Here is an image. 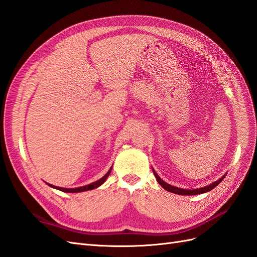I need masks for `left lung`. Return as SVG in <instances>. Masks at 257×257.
<instances>
[{
  "label": "left lung",
  "mask_w": 257,
  "mask_h": 257,
  "mask_svg": "<svg viewBox=\"0 0 257 257\" xmlns=\"http://www.w3.org/2000/svg\"><path fill=\"white\" fill-rule=\"evenodd\" d=\"M152 172H153L155 178H157V181L159 182V184L162 186L163 189H165V190L168 191V192H172V193L178 194V195H197V194L207 193V192H209V191L213 190L217 184H220V182L225 178V176H226V174H225L224 176H222V177L219 179V180H216V181H214L213 183L209 184V185H207V186H204V188L194 189V190H186V189L177 188V186H174V185H170V184L166 183L164 180H162L161 177H160L157 173H155V170H154L153 168H152Z\"/></svg>",
  "instance_id": "8db88e82"
}]
</instances>
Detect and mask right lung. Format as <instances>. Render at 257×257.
Segmentation results:
<instances>
[{"mask_svg":"<svg viewBox=\"0 0 257 257\" xmlns=\"http://www.w3.org/2000/svg\"><path fill=\"white\" fill-rule=\"evenodd\" d=\"M111 169H112V167H110V169L108 170L107 172V174L104 176V177H102L99 179V180H97V181H95V182H92V183H90V184H87V185H83V186H79V188H74V189H66V188H60V186H56V185H52V184H50V183H47L49 186H51V188H53V189H57V190H59V191H62V192H65V193H79V192H85V191H90V190H93V189H96V188H98V186H100L102 185L105 181H106V179L108 178V176L110 175V173H111Z\"/></svg>","mask_w":257,"mask_h":257,"instance_id":"obj_1","label":"right lung"}]
</instances>
